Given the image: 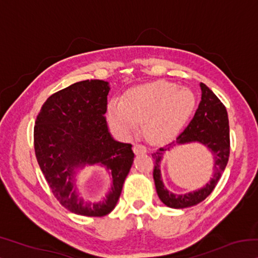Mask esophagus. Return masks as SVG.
Returning a JSON list of instances; mask_svg holds the SVG:
<instances>
[{
  "instance_id": "esophagus-1",
  "label": "esophagus",
  "mask_w": 258,
  "mask_h": 258,
  "mask_svg": "<svg viewBox=\"0 0 258 258\" xmlns=\"http://www.w3.org/2000/svg\"><path fill=\"white\" fill-rule=\"evenodd\" d=\"M133 150H134V152H135V154H137V155H139V154H146V152H147V148H146L145 146L140 145V143H135Z\"/></svg>"
}]
</instances>
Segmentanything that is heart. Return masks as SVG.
<instances>
[{"label":"heart","instance_id":"1","mask_svg":"<svg viewBox=\"0 0 258 258\" xmlns=\"http://www.w3.org/2000/svg\"><path fill=\"white\" fill-rule=\"evenodd\" d=\"M196 98L186 87L158 81L130 90L124 101L112 100L108 104V119L117 131L128 133L145 121L146 137L163 142L174 137L190 118Z\"/></svg>","mask_w":258,"mask_h":258}]
</instances>
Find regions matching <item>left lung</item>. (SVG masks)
Wrapping results in <instances>:
<instances>
[{"instance_id":"obj_1","label":"left lung","mask_w":258,"mask_h":258,"mask_svg":"<svg viewBox=\"0 0 258 258\" xmlns=\"http://www.w3.org/2000/svg\"><path fill=\"white\" fill-rule=\"evenodd\" d=\"M202 101L189 125L176 138V145H185L190 142H199L212 151L215 158L214 175L206 186L185 195H176L168 191L161 180L160 160L164 151L169 148H159L152 154L154 158V180L158 197L166 206L171 208H186L195 206L206 199L215 189L222 173L228 165L230 156V128L228 112L224 104L220 101L213 91L204 83H200ZM172 147V146H171Z\"/></svg>"}]
</instances>
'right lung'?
<instances>
[{"mask_svg": "<svg viewBox=\"0 0 258 258\" xmlns=\"http://www.w3.org/2000/svg\"><path fill=\"white\" fill-rule=\"evenodd\" d=\"M109 83L82 81L47 98L34 127L37 163L54 197L64 208L84 216H104L115 208L133 164L132 145L115 141L108 131ZM100 164L111 172V192L101 202L80 198L76 168Z\"/></svg>", "mask_w": 258, "mask_h": 258, "instance_id": "right-lung-1", "label": "right lung"}]
</instances>
